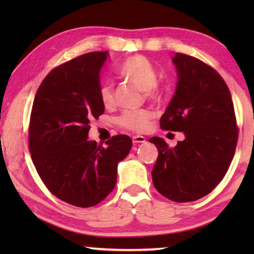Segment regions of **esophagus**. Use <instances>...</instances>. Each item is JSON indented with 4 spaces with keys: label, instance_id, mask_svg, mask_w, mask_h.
Returning <instances> with one entry per match:
<instances>
[{
    "label": "esophagus",
    "instance_id": "obj_1",
    "mask_svg": "<svg viewBox=\"0 0 254 254\" xmlns=\"http://www.w3.org/2000/svg\"><path fill=\"white\" fill-rule=\"evenodd\" d=\"M132 141H133V143H134V144L145 143V137L142 136V135H135V136L132 137Z\"/></svg>",
    "mask_w": 254,
    "mask_h": 254
}]
</instances>
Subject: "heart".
I'll return each instance as SVG.
<instances>
[{"mask_svg": "<svg viewBox=\"0 0 254 254\" xmlns=\"http://www.w3.org/2000/svg\"><path fill=\"white\" fill-rule=\"evenodd\" d=\"M118 75L143 89L145 96L150 100H157L160 96L156 69L150 60L143 56H131L124 59L118 68ZM98 96L103 106L110 107L113 105V86L111 84H103L98 91ZM152 119L153 113L149 110L127 111L119 119V123L126 130L141 133L148 130Z\"/></svg>", "mask_w": 254, "mask_h": 254, "instance_id": "heart-1", "label": "heart"}]
</instances>
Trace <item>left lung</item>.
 I'll list each match as a JSON object with an SVG mask.
<instances>
[{"label":"left lung","mask_w":254,"mask_h":254,"mask_svg":"<svg viewBox=\"0 0 254 254\" xmlns=\"http://www.w3.org/2000/svg\"><path fill=\"white\" fill-rule=\"evenodd\" d=\"M173 63L177 87L160 127L184 132L185 140L175 148L161 137L149 140L159 152L151 174L161 195L186 203L209 194L224 178L239 131L230 89L221 75L191 56L177 53Z\"/></svg>","instance_id":"left-lung-1"}]
</instances>
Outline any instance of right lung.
Segmentation results:
<instances>
[{"instance_id": "1", "label": "right lung", "mask_w": 254, "mask_h": 254, "mask_svg": "<svg viewBox=\"0 0 254 254\" xmlns=\"http://www.w3.org/2000/svg\"><path fill=\"white\" fill-rule=\"evenodd\" d=\"M109 53H88L51 70L34 97L29 151L50 192L77 207H92L113 190L118 163L132 140L115 135L103 148L88 140L89 123L104 113L100 74Z\"/></svg>"}]
</instances>
